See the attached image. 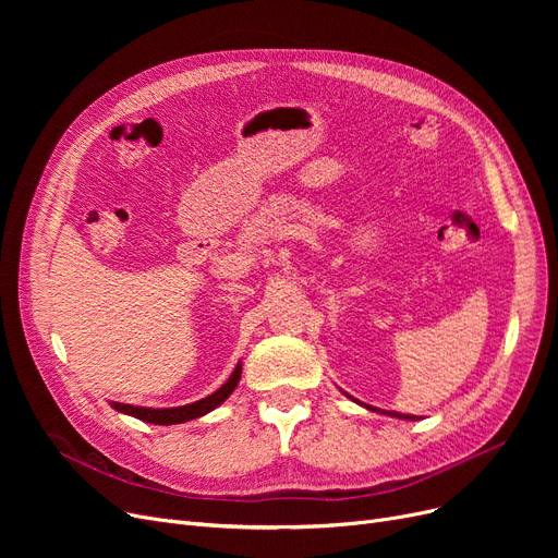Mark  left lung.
Listing matches in <instances>:
<instances>
[{
    "label": "left lung",
    "mask_w": 558,
    "mask_h": 558,
    "mask_svg": "<svg viewBox=\"0 0 558 558\" xmlns=\"http://www.w3.org/2000/svg\"><path fill=\"white\" fill-rule=\"evenodd\" d=\"M368 407V404H366ZM368 409H373V407H368ZM373 412H377V409H373ZM387 414V412H385ZM389 416H396V418H407V421H414L416 416H404V414H398V412H389Z\"/></svg>",
    "instance_id": "1"
}]
</instances>
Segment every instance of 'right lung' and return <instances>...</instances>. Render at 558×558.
Listing matches in <instances>:
<instances>
[{
  "label": "right lung",
  "mask_w": 558,
  "mask_h": 558,
  "mask_svg": "<svg viewBox=\"0 0 558 558\" xmlns=\"http://www.w3.org/2000/svg\"><path fill=\"white\" fill-rule=\"evenodd\" d=\"M240 375H242V366L238 364V368L232 371V375L228 377V383L217 389L213 396L203 398V400H196L192 404H185V407H171V409H149V407H133V404H122V402H110L112 409H117V412L122 414H129V416H135L144 423H154V425H175V423H185V421H192V418H198L203 414L213 412L215 407H219L232 391L234 387H238L240 383Z\"/></svg>",
  "instance_id": "obj_1"
}]
</instances>
